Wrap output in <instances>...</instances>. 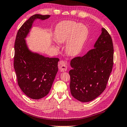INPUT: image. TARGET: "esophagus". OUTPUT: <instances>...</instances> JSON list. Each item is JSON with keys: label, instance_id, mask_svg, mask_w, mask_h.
<instances>
[{"label": "esophagus", "instance_id": "34e87169", "mask_svg": "<svg viewBox=\"0 0 127 127\" xmlns=\"http://www.w3.org/2000/svg\"><path fill=\"white\" fill-rule=\"evenodd\" d=\"M58 67L59 70H60L61 72L66 71L67 69V66L66 63L63 60H61L59 62Z\"/></svg>", "mask_w": 127, "mask_h": 127}]
</instances>
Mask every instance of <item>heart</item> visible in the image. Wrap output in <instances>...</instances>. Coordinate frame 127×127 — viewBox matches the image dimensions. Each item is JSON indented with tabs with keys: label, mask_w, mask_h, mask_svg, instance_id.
I'll use <instances>...</instances> for the list:
<instances>
[{
	"label": "heart",
	"mask_w": 127,
	"mask_h": 127,
	"mask_svg": "<svg viewBox=\"0 0 127 127\" xmlns=\"http://www.w3.org/2000/svg\"><path fill=\"white\" fill-rule=\"evenodd\" d=\"M89 36V29L83 24L71 21L59 23L54 31V38L59 43L67 42L66 51L71 56L78 54L82 49Z\"/></svg>",
	"instance_id": "1"
}]
</instances>
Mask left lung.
<instances>
[{"label": "left lung", "mask_w": 127, "mask_h": 127, "mask_svg": "<svg viewBox=\"0 0 127 127\" xmlns=\"http://www.w3.org/2000/svg\"><path fill=\"white\" fill-rule=\"evenodd\" d=\"M114 64V46L105 28L93 48L71 61L69 72L72 96L82 102L95 99L106 87Z\"/></svg>", "instance_id": "obj_1"}]
</instances>
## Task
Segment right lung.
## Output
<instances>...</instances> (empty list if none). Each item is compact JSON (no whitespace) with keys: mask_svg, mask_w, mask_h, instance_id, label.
Here are the masks:
<instances>
[{"mask_svg":"<svg viewBox=\"0 0 127 127\" xmlns=\"http://www.w3.org/2000/svg\"><path fill=\"white\" fill-rule=\"evenodd\" d=\"M49 17L39 14L30 17L19 28L15 40L13 65L18 86L25 95L33 99L48 94L58 71L59 59L44 57L30 51L24 38L36 19L44 20Z\"/></svg>","mask_w":127,"mask_h":127,"instance_id":"right-lung-1","label":"right lung"}]
</instances>
